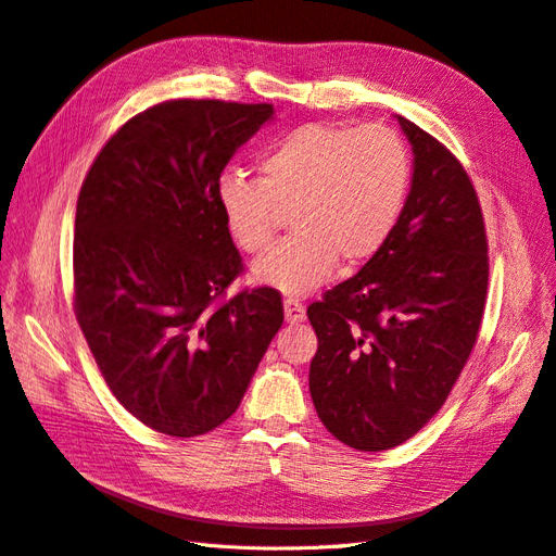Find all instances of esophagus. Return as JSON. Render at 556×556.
<instances>
[{"label":"esophagus","instance_id":"esophagus-1","mask_svg":"<svg viewBox=\"0 0 556 556\" xmlns=\"http://www.w3.org/2000/svg\"><path fill=\"white\" fill-rule=\"evenodd\" d=\"M282 308H285V319H288L290 325H299L306 319V308H304V304H299L296 299H285Z\"/></svg>","mask_w":556,"mask_h":556}]
</instances>
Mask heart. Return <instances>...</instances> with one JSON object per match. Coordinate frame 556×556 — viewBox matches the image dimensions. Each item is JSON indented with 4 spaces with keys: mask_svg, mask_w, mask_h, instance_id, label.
Masks as SVG:
<instances>
[{
    "mask_svg": "<svg viewBox=\"0 0 556 556\" xmlns=\"http://www.w3.org/2000/svg\"><path fill=\"white\" fill-rule=\"evenodd\" d=\"M257 172L260 180L225 172L215 204L245 252H262L280 213L292 211V237L250 266L252 282L288 296L317 290L339 262L355 268L371 260L410 188L408 148L384 125H301L266 150Z\"/></svg>",
    "mask_w": 556,
    "mask_h": 556,
    "instance_id": "obj_1",
    "label": "heart"
}]
</instances>
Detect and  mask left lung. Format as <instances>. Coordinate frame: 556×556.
I'll return each instance as SVG.
<instances>
[{
  "mask_svg": "<svg viewBox=\"0 0 556 556\" xmlns=\"http://www.w3.org/2000/svg\"><path fill=\"white\" fill-rule=\"evenodd\" d=\"M396 121L413 178L390 239L308 306L315 410L362 452L401 445L441 410L478 341L490 278L473 182L431 134Z\"/></svg>",
  "mask_w": 556,
  "mask_h": 556,
  "instance_id": "left-lung-1",
  "label": "left lung"
}]
</instances>
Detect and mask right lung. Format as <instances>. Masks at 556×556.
<instances>
[{
  "instance_id": "right-lung-1",
  "label": "right lung",
  "mask_w": 556,
  "mask_h": 556,
  "mask_svg": "<svg viewBox=\"0 0 556 556\" xmlns=\"http://www.w3.org/2000/svg\"><path fill=\"white\" fill-rule=\"evenodd\" d=\"M271 104L174 99L117 129L83 180L74 308L113 396L166 435L233 415L282 325L271 288L220 301L241 255L215 180Z\"/></svg>"
}]
</instances>
